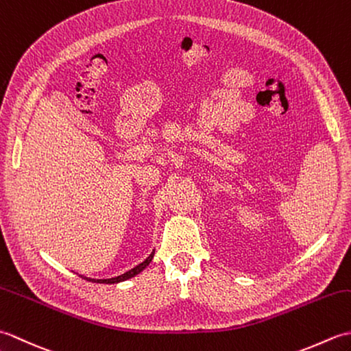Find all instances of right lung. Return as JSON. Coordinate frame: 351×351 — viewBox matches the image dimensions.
Returning <instances> with one entry per match:
<instances>
[{
	"mask_svg": "<svg viewBox=\"0 0 351 351\" xmlns=\"http://www.w3.org/2000/svg\"><path fill=\"white\" fill-rule=\"evenodd\" d=\"M152 258H154V252L143 261V263L138 264L137 267L131 268L130 271H126V273H123V274H121V276H117V278H111V279H90V278H84V276H81V278L86 279V280L98 282V283H117V282H122V280H126V279H130V278H134V276L138 274L140 271H143L145 268L149 265V263H151V261H152Z\"/></svg>",
	"mask_w": 351,
	"mask_h": 351,
	"instance_id": "obj_1",
	"label": "right lung"
}]
</instances>
